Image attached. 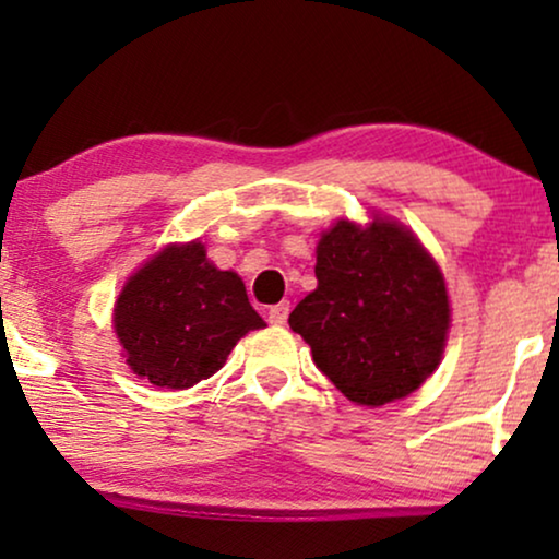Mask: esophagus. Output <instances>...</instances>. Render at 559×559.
Listing matches in <instances>:
<instances>
[{"mask_svg": "<svg viewBox=\"0 0 559 559\" xmlns=\"http://www.w3.org/2000/svg\"><path fill=\"white\" fill-rule=\"evenodd\" d=\"M266 316H270V323L272 325H285L287 323V316H289V302L282 300L277 305H272Z\"/></svg>", "mask_w": 559, "mask_h": 559, "instance_id": "34e87169", "label": "esophagus"}]
</instances>
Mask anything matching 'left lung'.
I'll return each instance as SVG.
<instances>
[{"mask_svg":"<svg viewBox=\"0 0 559 559\" xmlns=\"http://www.w3.org/2000/svg\"><path fill=\"white\" fill-rule=\"evenodd\" d=\"M318 287L289 312L312 361L364 407L402 400L438 369L450 328L440 266L407 228L338 221L318 241Z\"/></svg>","mask_w":559,"mask_h":559,"instance_id":"1","label":"left lung"}]
</instances>
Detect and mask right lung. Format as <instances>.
Masks as SVG:
<instances>
[{
	"label": "right lung",
	"mask_w": 559,
	"mask_h": 559,
	"mask_svg": "<svg viewBox=\"0 0 559 559\" xmlns=\"http://www.w3.org/2000/svg\"><path fill=\"white\" fill-rule=\"evenodd\" d=\"M264 328L236 272L201 241L170 243L134 272L114 305V331L136 377L163 389L209 379L249 331Z\"/></svg>",
	"instance_id": "add662e5"
}]
</instances>
